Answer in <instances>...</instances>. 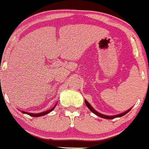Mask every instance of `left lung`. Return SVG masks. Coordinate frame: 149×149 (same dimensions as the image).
<instances>
[{
    "label": "left lung",
    "instance_id": "obj_1",
    "mask_svg": "<svg viewBox=\"0 0 149 149\" xmlns=\"http://www.w3.org/2000/svg\"><path fill=\"white\" fill-rule=\"evenodd\" d=\"M85 103H86V106L88 107V109H89L90 111L92 112L93 113H94L95 115H96L97 116L100 117V118H104V119H108V120H112V119H114V118H120V117H123V115H126L127 113H129V112L131 111L132 108H131L130 109L127 110V111L124 112V113H120V114H118V115H112V116H109V115H105L103 114H101V113H98V112H97L96 110L93 109V107L91 106V105H90V103H88V102L86 101V100H85Z\"/></svg>",
    "mask_w": 149,
    "mask_h": 149
}]
</instances>
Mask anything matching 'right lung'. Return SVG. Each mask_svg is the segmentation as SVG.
Returning <instances> with one entry per match:
<instances>
[{"label":"right lung","mask_w":149,"mask_h":149,"mask_svg":"<svg viewBox=\"0 0 149 149\" xmlns=\"http://www.w3.org/2000/svg\"><path fill=\"white\" fill-rule=\"evenodd\" d=\"M56 106L53 107V108H51V109L48 110V111L42 112V113H28V112H25V111H21V112L22 113H24V114L29 115H30V116H31V117H41V116H43V115H45L48 114V113H49L50 112L52 111L53 110H54L55 107H56Z\"/></svg>","instance_id":"add662e5"}]
</instances>
